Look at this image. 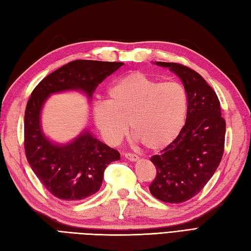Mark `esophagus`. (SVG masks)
<instances>
[{
  "label": "esophagus",
  "instance_id": "esophagus-1",
  "mask_svg": "<svg viewBox=\"0 0 251 251\" xmlns=\"http://www.w3.org/2000/svg\"><path fill=\"white\" fill-rule=\"evenodd\" d=\"M125 157H126V159L130 160V161H136L137 159H139V156L135 154H132V152H126Z\"/></svg>",
  "mask_w": 251,
  "mask_h": 251
}]
</instances>
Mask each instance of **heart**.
Returning a JSON list of instances; mask_svg holds the SVG:
<instances>
[{
	"instance_id": "heart-1",
	"label": "heart",
	"mask_w": 251,
	"mask_h": 251,
	"mask_svg": "<svg viewBox=\"0 0 251 251\" xmlns=\"http://www.w3.org/2000/svg\"><path fill=\"white\" fill-rule=\"evenodd\" d=\"M188 100L176 81L151 79L142 73L122 76L107 92L106 103L94 106V121L111 145L118 144L131 130L142 144L159 151L175 142L185 125Z\"/></svg>"
}]
</instances>
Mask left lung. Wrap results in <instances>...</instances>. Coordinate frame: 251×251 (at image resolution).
<instances>
[{"instance_id":"obj_1","label":"left lung","mask_w":251,"mask_h":251,"mask_svg":"<svg viewBox=\"0 0 251 251\" xmlns=\"http://www.w3.org/2000/svg\"><path fill=\"white\" fill-rule=\"evenodd\" d=\"M156 64L180 76L188 108L181 134L151 158L157 175L150 192L163 202L180 203L197 195L216 172L224 152L226 125L216 92L201 75L177 63Z\"/></svg>"}]
</instances>
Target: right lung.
Returning <instances> with one entry per match:
<instances>
[{
	"instance_id": "1",
	"label": "right lung",
	"mask_w": 251,
	"mask_h": 251,
	"mask_svg": "<svg viewBox=\"0 0 251 251\" xmlns=\"http://www.w3.org/2000/svg\"><path fill=\"white\" fill-rule=\"evenodd\" d=\"M122 65L118 61H70L45 76L29 97L25 110V157L34 175L53 196L73 201L93 195L101 186L106 167L119 160L120 154L88 131L67 145L50 143L40 126L44 101L52 93L67 90H81L91 99L97 85Z\"/></svg>"
}]
</instances>
